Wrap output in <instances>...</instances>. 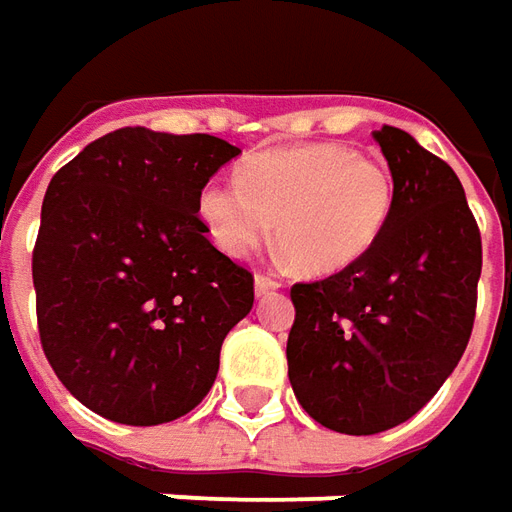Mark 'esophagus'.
<instances>
[{"instance_id":"1","label":"esophagus","mask_w":512,"mask_h":512,"mask_svg":"<svg viewBox=\"0 0 512 512\" xmlns=\"http://www.w3.org/2000/svg\"><path fill=\"white\" fill-rule=\"evenodd\" d=\"M282 285L274 277H266V274H255V293L257 296H266V293L280 291Z\"/></svg>"}]
</instances>
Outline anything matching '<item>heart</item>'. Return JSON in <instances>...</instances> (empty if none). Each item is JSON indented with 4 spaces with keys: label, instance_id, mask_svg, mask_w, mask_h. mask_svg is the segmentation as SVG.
<instances>
[{
    "label": "heart",
    "instance_id": "b5f03b06",
    "mask_svg": "<svg viewBox=\"0 0 512 512\" xmlns=\"http://www.w3.org/2000/svg\"><path fill=\"white\" fill-rule=\"evenodd\" d=\"M391 169L346 144H302L249 157L235 185L207 182L196 213L221 252L249 255L274 221V241L299 274L330 277L355 266L388 230Z\"/></svg>",
    "mask_w": 512,
    "mask_h": 512
}]
</instances>
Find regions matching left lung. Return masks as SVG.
<instances>
[{
	"instance_id": "8db88e82",
	"label": "left lung",
	"mask_w": 512,
	"mask_h": 512,
	"mask_svg": "<svg viewBox=\"0 0 512 512\" xmlns=\"http://www.w3.org/2000/svg\"><path fill=\"white\" fill-rule=\"evenodd\" d=\"M396 202L366 257L291 288L288 380L327 430L374 435L413 418L474 327L482 241L452 166L399 127L374 130Z\"/></svg>"
}]
</instances>
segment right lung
I'll use <instances>...</instances> for the list:
<instances>
[{
	"label": "right lung",
	"mask_w": 512,
	"mask_h": 512,
	"mask_svg": "<svg viewBox=\"0 0 512 512\" xmlns=\"http://www.w3.org/2000/svg\"><path fill=\"white\" fill-rule=\"evenodd\" d=\"M238 155L202 132L124 127L49 182L32 252L41 346L102 418L155 427L213 388L255 280L207 241L196 196Z\"/></svg>",
	"instance_id": "obj_1"
}]
</instances>
